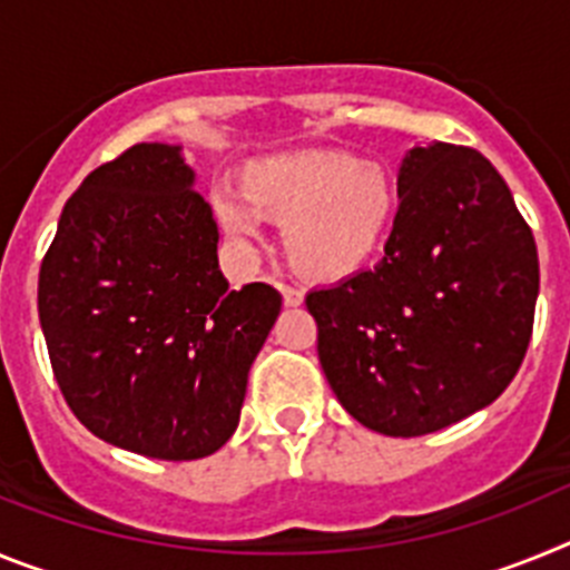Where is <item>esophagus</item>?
Masks as SVG:
<instances>
[{
	"mask_svg": "<svg viewBox=\"0 0 570 570\" xmlns=\"http://www.w3.org/2000/svg\"><path fill=\"white\" fill-rule=\"evenodd\" d=\"M279 291H282V302H285L288 308H296V305H302V299H305V296H302V291L291 288V285H279Z\"/></svg>",
	"mask_w": 570,
	"mask_h": 570,
	"instance_id": "obj_1",
	"label": "esophagus"
}]
</instances>
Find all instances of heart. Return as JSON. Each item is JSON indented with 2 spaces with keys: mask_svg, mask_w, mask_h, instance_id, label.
I'll return each mask as SVG.
<instances>
[{
  "mask_svg": "<svg viewBox=\"0 0 570 570\" xmlns=\"http://www.w3.org/2000/svg\"><path fill=\"white\" fill-rule=\"evenodd\" d=\"M239 195L216 203L225 234L259 239V219L285 225V254L302 276L336 282L380 254L396 216V185L385 165L345 150H285L239 170Z\"/></svg>",
  "mask_w": 570,
  "mask_h": 570,
  "instance_id": "heart-1",
  "label": "heart"
}]
</instances>
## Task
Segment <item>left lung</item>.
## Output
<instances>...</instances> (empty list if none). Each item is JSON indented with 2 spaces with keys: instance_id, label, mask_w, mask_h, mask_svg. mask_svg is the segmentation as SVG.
<instances>
[{
  "instance_id": "8db88e82",
  "label": "left lung",
  "mask_w": 570,
  "mask_h": 570,
  "mask_svg": "<svg viewBox=\"0 0 570 570\" xmlns=\"http://www.w3.org/2000/svg\"><path fill=\"white\" fill-rule=\"evenodd\" d=\"M396 194L385 256L305 302L322 371L347 414L385 436H422L511 385L531 342L540 259L480 150L416 145Z\"/></svg>"
}]
</instances>
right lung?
<instances>
[{
	"label": "right lung",
	"instance_id": "obj_1",
	"mask_svg": "<svg viewBox=\"0 0 570 570\" xmlns=\"http://www.w3.org/2000/svg\"><path fill=\"white\" fill-rule=\"evenodd\" d=\"M194 185L183 145H134L85 176L39 271V322L70 411L150 460H203L234 436L282 308L265 282L228 288Z\"/></svg>",
	"mask_w": 570,
	"mask_h": 570
}]
</instances>
